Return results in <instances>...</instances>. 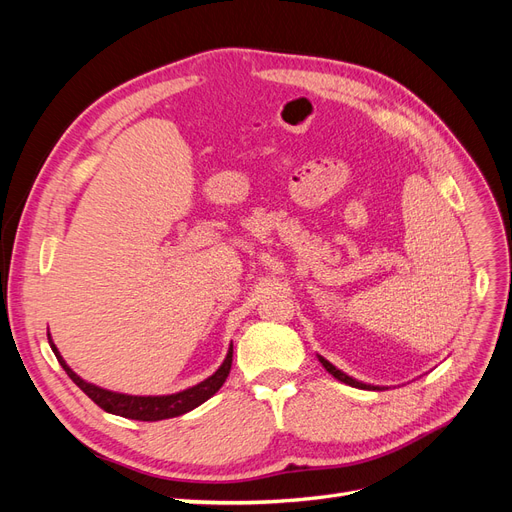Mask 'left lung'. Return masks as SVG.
I'll list each match as a JSON object with an SVG mask.
<instances>
[{"label":"left lung","mask_w":512,"mask_h":512,"mask_svg":"<svg viewBox=\"0 0 512 512\" xmlns=\"http://www.w3.org/2000/svg\"><path fill=\"white\" fill-rule=\"evenodd\" d=\"M318 361L322 363V367L329 371V374L333 376V378H337L339 382H344V384H350V386H354V389H365V391H378L380 386H374V384H365V382H359V380H354L352 376H348V374H344L342 369H337L333 363H329L327 359H324V356H320L318 354Z\"/></svg>","instance_id":"left-lung-1"}]
</instances>
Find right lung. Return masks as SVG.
<instances>
[{
  "label": "right lung",
  "instance_id": "right-lung-1",
  "mask_svg": "<svg viewBox=\"0 0 512 512\" xmlns=\"http://www.w3.org/2000/svg\"><path fill=\"white\" fill-rule=\"evenodd\" d=\"M49 344L57 356L59 365L66 369V374L72 378V382L79 386V389L98 404L102 410L123 416V418H134V421H164V418H173L181 416L185 412H190L198 408L200 404H205L209 397H213L222 389V384L226 382L230 374V365H232V346L228 348V354L220 369L215 371L213 376L203 380L196 386H190V389L173 393V395H126V393H115V391H106L100 389V386L85 382L81 376H76L74 371L68 367L64 361V356L59 354L57 346L53 344V339H49Z\"/></svg>",
  "mask_w": 512,
  "mask_h": 512
}]
</instances>
